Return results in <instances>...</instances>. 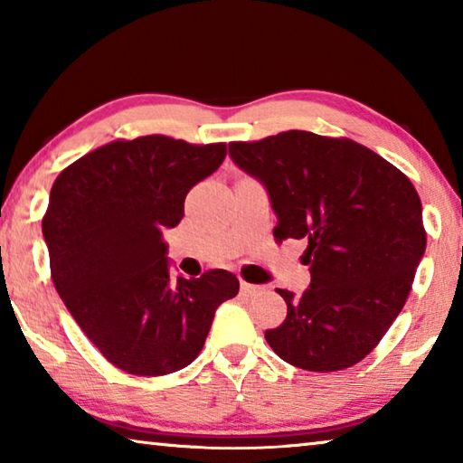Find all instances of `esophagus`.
<instances>
[{
  "label": "esophagus",
  "mask_w": 463,
  "mask_h": 463,
  "mask_svg": "<svg viewBox=\"0 0 463 463\" xmlns=\"http://www.w3.org/2000/svg\"><path fill=\"white\" fill-rule=\"evenodd\" d=\"M241 292L245 296H257L263 292L261 286H253V284H247V281H241Z\"/></svg>",
  "instance_id": "obj_1"
}]
</instances>
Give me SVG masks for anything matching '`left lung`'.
<instances>
[{"mask_svg": "<svg viewBox=\"0 0 463 463\" xmlns=\"http://www.w3.org/2000/svg\"><path fill=\"white\" fill-rule=\"evenodd\" d=\"M232 161L268 187L276 241L307 239L310 288L278 289L286 320L269 347L300 370L362 362L401 315L427 247L417 190L401 169L345 137L286 130L229 143Z\"/></svg>", "mask_w": 463, "mask_h": 463, "instance_id": "left-lung-1", "label": "left lung"}]
</instances>
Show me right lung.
Instances as JSON below:
<instances>
[{"instance_id":"1","label":"right lung","mask_w":463,"mask_h":463,"mask_svg":"<svg viewBox=\"0 0 463 463\" xmlns=\"http://www.w3.org/2000/svg\"><path fill=\"white\" fill-rule=\"evenodd\" d=\"M224 156L226 143L118 138L54 179L43 216L52 284L85 336L122 372L184 370L200 355L216 308L239 294L226 269L171 279L163 241L184 218L187 192Z\"/></svg>"}]
</instances>
